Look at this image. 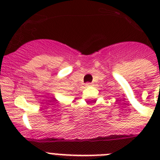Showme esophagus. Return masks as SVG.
Here are the masks:
<instances>
[{
  "label": "esophagus",
  "instance_id": "34e87169",
  "mask_svg": "<svg viewBox=\"0 0 160 160\" xmlns=\"http://www.w3.org/2000/svg\"><path fill=\"white\" fill-rule=\"evenodd\" d=\"M91 85H92V84H91V83H90V82H87V84H86V86H87V87H90Z\"/></svg>",
  "mask_w": 160,
  "mask_h": 160
}]
</instances>
